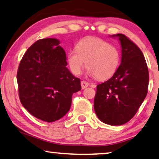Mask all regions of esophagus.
Instances as JSON below:
<instances>
[{
	"label": "esophagus",
	"mask_w": 159,
	"mask_h": 159,
	"mask_svg": "<svg viewBox=\"0 0 159 159\" xmlns=\"http://www.w3.org/2000/svg\"><path fill=\"white\" fill-rule=\"evenodd\" d=\"M80 85H81L82 89H86V88H87L88 86H89V84L88 82L85 81V80H82L81 83H80Z\"/></svg>",
	"instance_id": "obj_1"
}]
</instances>
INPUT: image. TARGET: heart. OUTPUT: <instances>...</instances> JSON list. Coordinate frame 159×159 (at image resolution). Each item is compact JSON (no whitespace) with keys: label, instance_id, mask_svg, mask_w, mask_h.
Instances as JSON below:
<instances>
[{"label":"heart","instance_id":"obj_1","mask_svg":"<svg viewBox=\"0 0 159 159\" xmlns=\"http://www.w3.org/2000/svg\"><path fill=\"white\" fill-rule=\"evenodd\" d=\"M71 72L79 75L86 64L88 73L98 80L109 79L120 63V52L115 46L98 38H86L78 43L75 50L68 54Z\"/></svg>","mask_w":159,"mask_h":159}]
</instances>
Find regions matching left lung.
<instances>
[{
	"label": "left lung",
	"mask_w": 159,
	"mask_h": 159,
	"mask_svg": "<svg viewBox=\"0 0 159 159\" xmlns=\"http://www.w3.org/2000/svg\"><path fill=\"white\" fill-rule=\"evenodd\" d=\"M118 38L121 46L119 67L110 79L97 86L94 110L101 121L120 125L134 116L148 92V70L142 51L124 34Z\"/></svg>",
	"instance_id": "left-lung-1"
}]
</instances>
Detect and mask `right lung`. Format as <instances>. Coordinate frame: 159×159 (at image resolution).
Returning <instances> with one entry per match:
<instances>
[{
    "label": "right lung",
    "instance_id": "right-lung-1",
    "mask_svg": "<svg viewBox=\"0 0 159 159\" xmlns=\"http://www.w3.org/2000/svg\"><path fill=\"white\" fill-rule=\"evenodd\" d=\"M56 39L35 42L21 59L17 73L19 98L30 114L46 122L68 112L80 80L66 67V52Z\"/></svg>",
    "mask_w": 159,
    "mask_h": 159
}]
</instances>
